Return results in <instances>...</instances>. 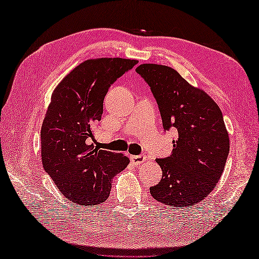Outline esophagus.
<instances>
[{
  "label": "esophagus",
  "mask_w": 259,
  "mask_h": 259,
  "mask_svg": "<svg viewBox=\"0 0 259 259\" xmlns=\"http://www.w3.org/2000/svg\"><path fill=\"white\" fill-rule=\"evenodd\" d=\"M131 160L134 161V163L136 164H140V163H144L146 160V156L144 155H139V156H131Z\"/></svg>",
  "instance_id": "1"
}]
</instances>
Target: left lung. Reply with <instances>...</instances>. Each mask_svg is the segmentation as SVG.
Here are the masks:
<instances>
[{
  "instance_id": "8db88e82",
  "label": "left lung",
  "mask_w": 259,
  "mask_h": 259,
  "mask_svg": "<svg viewBox=\"0 0 259 259\" xmlns=\"http://www.w3.org/2000/svg\"><path fill=\"white\" fill-rule=\"evenodd\" d=\"M136 72L150 87L164 131H178L171 155L157 159L162 178L150 194L164 205L190 207L213 190L226 164L229 137L223 113L206 92L172 68L146 63Z\"/></svg>"
}]
</instances>
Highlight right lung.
Wrapping results in <instances>:
<instances>
[{"mask_svg": "<svg viewBox=\"0 0 259 259\" xmlns=\"http://www.w3.org/2000/svg\"><path fill=\"white\" fill-rule=\"evenodd\" d=\"M138 63L102 58L78 65L54 90L41 128V156L46 172L70 201L97 206L108 199L113 176L129 158L90 145L101 120L109 88Z\"/></svg>", "mask_w": 259, "mask_h": 259, "instance_id": "1", "label": "right lung"}]
</instances>
